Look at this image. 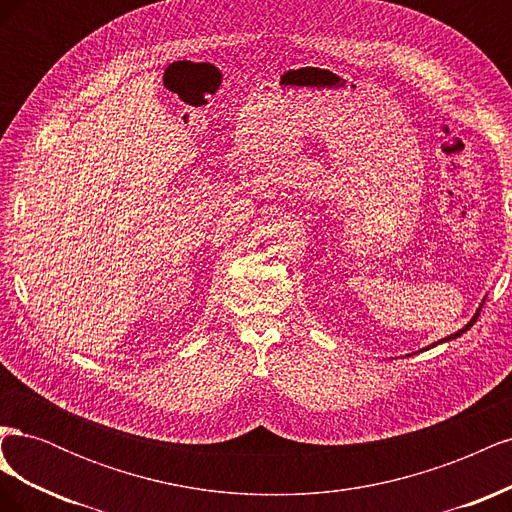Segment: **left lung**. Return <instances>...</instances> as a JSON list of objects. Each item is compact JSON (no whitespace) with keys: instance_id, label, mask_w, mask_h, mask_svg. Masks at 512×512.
Listing matches in <instances>:
<instances>
[{"instance_id":"1","label":"left lung","mask_w":512,"mask_h":512,"mask_svg":"<svg viewBox=\"0 0 512 512\" xmlns=\"http://www.w3.org/2000/svg\"><path fill=\"white\" fill-rule=\"evenodd\" d=\"M478 314H480V309H478V312H476V314H474V318H472V320H470V322H468V324H466V327H463V329H461V331H457V333H455V335H451V337H444V339H442V342H448V339H455V337H459V335H461V333H466V331H468V329H470V327H472V324H474V322H476V318H478ZM442 342H440V344H442Z\"/></svg>"}]
</instances>
